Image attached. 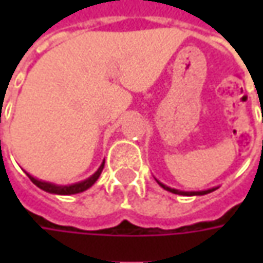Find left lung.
I'll list each match as a JSON object with an SVG mask.
<instances>
[{
	"label": "left lung",
	"mask_w": 263,
	"mask_h": 263,
	"mask_svg": "<svg viewBox=\"0 0 263 263\" xmlns=\"http://www.w3.org/2000/svg\"><path fill=\"white\" fill-rule=\"evenodd\" d=\"M159 183V181H158ZM159 186L164 187L165 190L168 192H171V193H176V195H183V196H195V195H206V193H211V192H214L215 189H209V190H205V192H180V190H176V189H171V187L168 186H164L162 183H159Z\"/></svg>",
	"instance_id": "left-lung-1"
}]
</instances>
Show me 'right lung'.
I'll return each mask as SVG.
<instances>
[{"mask_svg":"<svg viewBox=\"0 0 263 263\" xmlns=\"http://www.w3.org/2000/svg\"><path fill=\"white\" fill-rule=\"evenodd\" d=\"M102 168H104V162H102V165L99 167V170L96 171L95 174L92 177H89L87 180L85 181H82V183H77V184H71V186H55V184H51V183H45V181H39V180H36L32 176H29V178L32 180V183L36 184V186L39 187V189H42V190H45L48 193H55V195H74V193H80V192H85L86 189L92 186L93 183H95L96 180L99 178L101 176V173H102Z\"/></svg>","mask_w":263,"mask_h":263,"instance_id":"obj_1","label":"right lung"}]
</instances>
